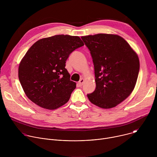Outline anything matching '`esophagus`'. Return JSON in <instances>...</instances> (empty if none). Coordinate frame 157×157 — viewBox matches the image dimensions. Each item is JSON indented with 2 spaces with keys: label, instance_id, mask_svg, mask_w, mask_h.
Segmentation results:
<instances>
[{
  "label": "esophagus",
  "instance_id": "obj_1",
  "mask_svg": "<svg viewBox=\"0 0 157 157\" xmlns=\"http://www.w3.org/2000/svg\"><path fill=\"white\" fill-rule=\"evenodd\" d=\"M84 82V79L83 78H81V79L79 80V81L78 82V84H79L80 86H81L83 85Z\"/></svg>",
  "mask_w": 157,
  "mask_h": 157
}]
</instances>
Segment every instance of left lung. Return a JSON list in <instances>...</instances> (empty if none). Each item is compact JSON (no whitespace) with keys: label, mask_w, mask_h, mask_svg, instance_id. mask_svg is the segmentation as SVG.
Masks as SVG:
<instances>
[{"label":"left lung","mask_w":157,"mask_h":157,"mask_svg":"<svg viewBox=\"0 0 157 157\" xmlns=\"http://www.w3.org/2000/svg\"><path fill=\"white\" fill-rule=\"evenodd\" d=\"M81 38L90 50L96 77L95 91L87 98L101 108H113L136 86L140 69L138 55L118 35L99 33Z\"/></svg>","instance_id":"obj_1"}]
</instances>
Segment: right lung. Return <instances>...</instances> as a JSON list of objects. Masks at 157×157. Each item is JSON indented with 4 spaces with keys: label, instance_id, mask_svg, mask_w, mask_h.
<instances>
[{
    "label": "right lung",
    "instance_id": "obj_1",
    "mask_svg": "<svg viewBox=\"0 0 157 157\" xmlns=\"http://www.w3.org/2000/svg\"><path fill=\"white\" fill-rule=\"evenodd\" d=\"M84 45L78 36L58 35L36 41L21 59L18 79L27 98L38 106L55 110L65 104L76 88L65 63Z\"/></svg>",
    "mask_w": 157,
    "mask_h": 157
}]
</instances>
